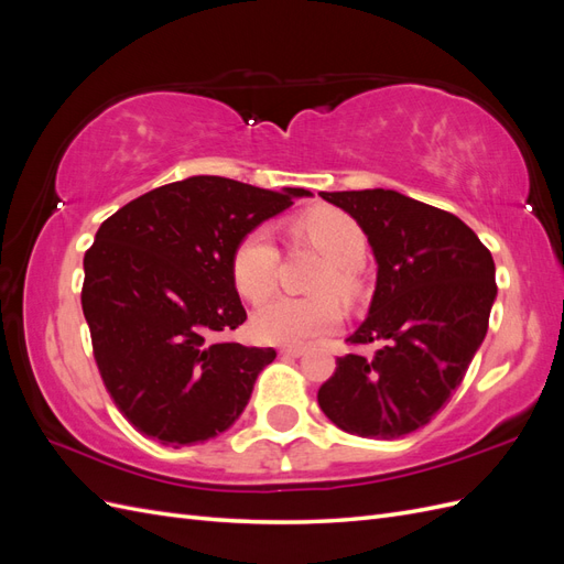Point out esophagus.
<instances>
[{
	"label": "esophagus",
	"mask_w": 564,
	"mask_h": 564,
	"mask_svg": "<svg viewBox=\"0 0 564 564\" xmlns=\"http://www.w3.org/2000/svg\"><path fill=\"white\" fill-rule=\"evenodd\" d=\"M280 352L286 355V357H301V355L305 352V348H299V346H282Z\"/></svg>",
	"instance_id": "1"
}]
</instances>
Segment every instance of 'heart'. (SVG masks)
I'll return each instance as SVG.
<instances>
[{"instance_id": "1", "label": "heart", "mask_w": 564, "mask_h": 564, "mask_svg": "<svg viewBox=\"0 0 564 564\" xmlns=\"http://www.w3.org/2000/svg\"><path fill=\"white\" fill-rule=\"evenodd\" d=\"M301 240L313 245L329 259L327 268L315 282L317 292H336L344 299L357 294V280L352 268L365 261L367 237L360 224L346 212L334 207H317L303 214L294 224ZM280 251L268 228L249 230L232 249L230 275L232 284L245 301H265L278 282ZM344 311L332 294L317 296H278L251 317L253 336L263 344L292 346L334 332Z\"/></svg>"}]
</instances>
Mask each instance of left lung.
<instances>
[{
  "mask_svg": "<svg viewBox=\"0 0 564 564\" xmlns=\"http://www.w3.org/2000/svg\"><path fill=\"white\" fill-rule=\"evenodd\" d=\"M319 195L360 224L377 259L369 315L348 340L379 350L338 357L317 402L350 435L404 437L464 381L487 334L497 268L464 220L431 204L383 187Z\"/></svg>",
  "mask_w": 564,
  "mask_h": 564,
  "instance_id": "8db88e82",
  "label": "left lung"
}]
</instances>
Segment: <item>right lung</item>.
Wrapping results in <instances>:
<instances>
[{
    "instance_id": "1",
    "label": "right lung",
    "mask_w": 564,
    "mask_h": 564,
    "mask_svg": "<svg viewBox=\"0 0 564 564\" xmlns=\"http://www.w3.org/2000/svg\"><path fill=\"white\" fill-rule=\"evenodd\" d=\"M311 195L191 176L104 220L84 253L82 311L100 379L135 431L181 447L240 419L278 352L216 340L247 319L230 275L232 249Z\"/></svg>"
}]
</instances>
